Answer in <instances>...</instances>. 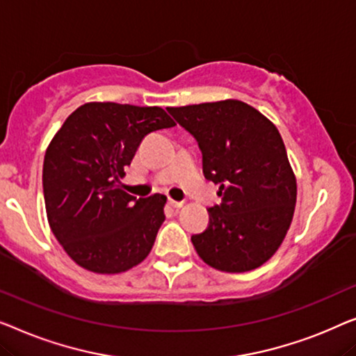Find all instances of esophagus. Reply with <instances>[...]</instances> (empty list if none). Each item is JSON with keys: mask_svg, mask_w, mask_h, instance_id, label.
Returning <instances> with one entry per match:
<instances>
[{"mask_svg": "<svg viewBox=\"0 0 356 356\" xmlns=\"http://www.w3.org/2000/svg\"><path fill=\"white\" fill-rule=\"evenodd\" d=\"M169 204H171L172 208H182L184 207V202H177V200L169 198Z\"/></svg>", "mask_w": 356, "mask_h": 356, "instance_id": "esophagus-1", "label": "esophagus"}]
</instances>
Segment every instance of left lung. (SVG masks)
I'll return each mask as SVG.
<instances>
[{
    "label": "left lung",
    "mask_w": 356,
    "mask_h": 356,
    "mask_svg": "<svg viewBox=\"0 0 356 356\" xmlns=\"http://www.w3.org/2000/svg\"><path fill=\"white\" fill-rule=\"evenodd\" d=\"M197 138L203 174L222 203L192 235L198 257L224 273L252 271L284 242L297 202V179L277 127L240 99L168 108Z\"/></svg>",
    "instance_id": "8db88e82"
}]
</instances>
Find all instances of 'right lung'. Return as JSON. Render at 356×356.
I'll return each mask as SVG.
<instances>
[{
    "label": "right lung",
    "instance_id": "1",
    "mask_svg": "<svg viewBox=\"0 0 356 356\" xmlns=\"http://www.w3.org/2000/svg\"><path fill=\"white\" fill-rule=\"evenodd\" d=\"M176 126L159 106L90 102L67 116L43 161V195L54 237L80 268L119 274L152 252L166 195L135 198L121 179L142 140Z\"/></svg>",
    "mask_w": 356,
    "mask_h": 356
}]
</instances>
